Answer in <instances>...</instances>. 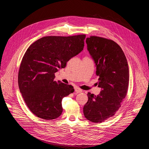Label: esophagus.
<instances>
[{
	"instance_id": "obj_1",
	"label": "esophagus",
	"mask_w": 149,
	"mask_h": 149,
	"mask_svg": "<svg viewBox=\"0 0 149 149\" xmlns=\"http://www.w3.org/2000/svg\"><path fill=\"white\" fill-rule=\"evenodd\" d=\"M74 91H75V92L76 93H82V89H79V88H74Z\"/></svg>"
}]
</instances>
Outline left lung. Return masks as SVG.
Here are the masks:
<instances>
[{
  "mask_svg": "<svg viewBox=\"0 0 149 149\" xmlns=\"http://www.w3.org/2000/svg\"><path fill=\"white\" fill-rule=\"evenodd\" d=\"M86 42L96 63V75L100 77L97 84L101 91L97 96L88 93L83 112L88 120L101 123L116 114L126 96L129 66L123 49L113 40L91 36Z\"/></svg>",
  "mask_w": 149,
  "mask_h": 149,
  "instance_id": "obj_1",
  "label": "left lung"
}]
</instances>
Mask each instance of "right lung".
<instances>
[{
  "label": "right lung",
  "instance_id": "1",
  "mask_svg": "<svg viewBox=\"0 0 149 149\" xmlns=\"http://www.w3.org/2000/svg\"><path fill=\"white\" fill-rule=\"evenodd\" d=\"M85 35L47 36L26 49L20 66L18 83L29 109L38 118L55 119L63 112V98L73 93L71 85L54 81L71 58L81 52Z\"/></svg>",
  "mask_w": 149,
  "mask_h": 149
}]
</instances>
